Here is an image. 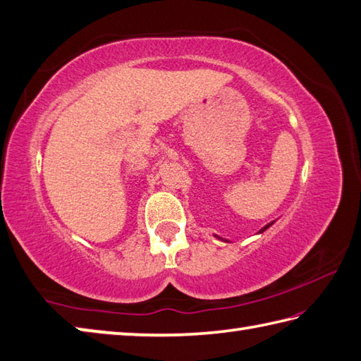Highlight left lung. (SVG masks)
Masks as SVG:
<instances>
[{"mask_svg":"<svg viewBox=\"0 0 361 361\" xmlns=\"http://www.w3.org/2000/svg\"><path fill=\"white\" fill-rule=\"evenodd\" d=\"M274 222H275V221H274ZM274 222H271V224H267V225H266V227H263V228H261V230H259V231L257 233V235H259V233H263V231H266L267 228H269V227H271V225H272ZM216 238H217V239H222V241H225V243H230V241H228V239H224V238H221V236H216Z\"/></svg>","mask_w":361,"mask_h":361,"instance_id":"8db88e82","label":"left lung"}]
</instances>
